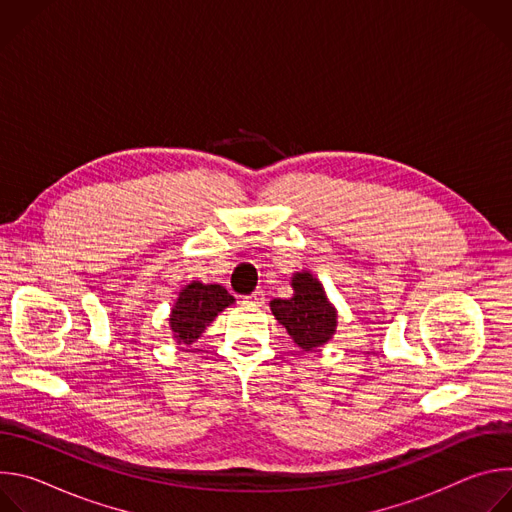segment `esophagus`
<instances>
[{"label":"esophagus","instance_id":"esophagus-1","mask_svg":"<svg viewBox=\"0 0 512 512\" xmlns=\"http://www.w3.org/2000/svg\"><path fill=\"white\" fill-rule=\"evenodd\" d=\"M243 302H245L247 306H251V308H259V306L265 304V294H263V291H253L251 296H245V298H243Z\"/></svg>","mask_w":512,"mask_h":512}]
</instances>
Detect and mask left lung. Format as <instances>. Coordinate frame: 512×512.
Listing matches in <instances>:
<instances>
[{"label":"left lung","instance_id":"left-lung-1","mask_svg":"<svg viewBox=\"0 0 512 512\" xmlns=\"http://www.w3.org/2000/svg\"><path fill=\"white\" fill-rule=\"evenodd\" d=\"M291 287V298L273 300L269 308L291 340L306 352H316L334 338L338 310L328 300L322 281L308 269L291 275Z\"/></svg>","mask_w":512,"mask_h":512}]
</instances>
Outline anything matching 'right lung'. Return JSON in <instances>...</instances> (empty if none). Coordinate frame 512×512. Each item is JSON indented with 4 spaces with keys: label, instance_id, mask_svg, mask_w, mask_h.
Here are the masks:
<instances>
[{
    "label": "right lung",
    "instance_id": "right-lung-1",
    "mask_svg": "<svg viewBox=\"0 0 512 512\" xmlns=\"http://www.w3.org/2000/svg\"><path fill=\"white\" fill-rule=\"evenodd\" d=\"M235 304V298L218 283L190 281L178 291L170 312L172 338L180 346H190L214 322V318Z\"/></svg>",
    "mask_w": 512,
    "mask_h": 512
}]
</instances>
